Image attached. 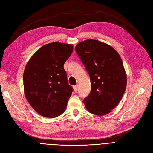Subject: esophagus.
Instances as JSON below:
<instances>
[{"instance_id":"obj_1","label":"esophagus","mask_w":153,"mask_h":153,"mask_svg":"<svg viewBox=\"0 0 153 153\" xmlns=\"http://www.w3.org/2000/svg\"><path fill=\"white\" fill-rule=\"evenodd\" d=\"M78 85H74V86H73V89H74V91H77V90H78Z\"/></svg>"}]
</instances>
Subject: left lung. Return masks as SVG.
Masks as SVG:
<instances>
[{
	"label": "left lung",
	"mask_w": 153,
	"mask_h": 153,
	"mask_svg": "<svg viewBox=\"0 0 153 153\" xmlns=\"http://www.w3.org/2000/svg\"><path fill=\"white\" fill-rule=\"evenodd\" d=\"M75 51L89 74L91 91L84 103L89 112L105 115L120 102L126 87V75L117 52L108 44L88 39Z\"/></svg>",
	"instance_id": "obj_1"
}]
</instances>
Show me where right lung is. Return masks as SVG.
Masks as SVG:
<instances>
[{
  "label": "right lung",
  "instance_id": "right-lung-1",
  "mask_svg": "<svg viewBox=\"0 0 153 153\" xmlns=\"http://www.w3.org/2000/svg\"><path fill=\"white\" fill-rule=\"evenodd\" d=\"M73 51L72 45L53 42L36 52L25 67V95L37 112L54 118L64 112L73 89L64 64Z\"/></svg>",
  "mask_w": 153,
  "mask_h": 153
}]
</instances>
